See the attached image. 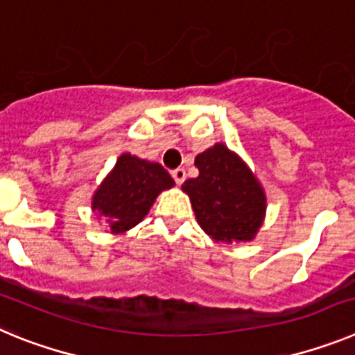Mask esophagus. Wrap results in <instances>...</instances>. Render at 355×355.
Listing matches in <instances>:
<instances>
[{
	"instance_id": "esophagus-1",
	"label": "esophagus",
	"mask_w": 355,
	"mask_h": 355,
	"mask_svg": "<svg viewBox=\"0 0 355 355\" xmlns=\"http://www.w3.org/2000/svg\"><path fill=\"white\" fill-rule=\"evenodd\" d=\"M172 174V178H174V181H175V184H181L183 183L184 180H187V171H184V168H174V171L171 172Z\"/></svg>"
}]
</instances>
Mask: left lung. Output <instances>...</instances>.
I'll return each mask as SVG.
<instances>
[{
	"instance_id": "8db88e82",
	"label": "left lung",
	"mask_w": 355,
	"mask_h": 355,
	"mask_svg": "<svg viewBox=\"0 0 355 355\" xmlns=\"http://www.w3.org/2000/svg\"><path fill=\"white\" fill-rule=\"evenodd\" d=\"M199 175L183 183L199 225L215 241H249L263 224L265 193L252 172L224 144L196 158Z\"/></svg>"
}]
</instances>
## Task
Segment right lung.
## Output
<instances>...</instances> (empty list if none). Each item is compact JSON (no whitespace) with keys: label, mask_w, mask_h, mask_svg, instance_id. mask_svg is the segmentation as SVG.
I'll use <instances>...</instances> for the list:
<instances>
[{"label":"right lung","mask_w":355,"mask_h":355,"mask_svg":"<svg viewBox=\"0 0 355 355\" xmlns=\"http://www.w3.org/2000/svg\"><path fill=\"white\" fill-rule=\"evenodd\" d=\"M174 187L159 163L122 155L112 174L97 188L92 209L106 216L112 233H124L147 215L159 192Z\"/></svg>","instance_id":"obj_1"}]
</instances>
